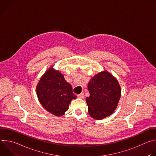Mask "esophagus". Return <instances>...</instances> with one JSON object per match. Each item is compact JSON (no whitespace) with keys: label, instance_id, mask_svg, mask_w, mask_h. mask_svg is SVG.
Masks as SVG:
<instances>
[{"label":"esophagus","instance_id":"obj_1","mask_svg":"<svg viewBox=\"0 0 156 156\" xmlns=\"http://www.w3.org/2000/svg\"><path fill=\"white\" fill-rule=\"evenodd\" d=\"M77 96H78L79 98H81V99H83V98H84V93H81V94H78V95H77Z\"/></svg>","mask_w":156,"mask_h":156}]
</instances>
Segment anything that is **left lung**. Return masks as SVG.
<instances>
[{
	"label": "left lung",
	"instance_id": "8db88e82",
	"mask_svg": "<svg viewBox=\"0 0 156 156\" xmlns=\"http://www.w3.org/2000/svg\"><path fill=\"white\" fill-rule=\"evenodd\" d=\"M90 96L86 98L88 112L96 120L112 114L119 102L121 89L117 80L107 71L96 75L89 82Z\"/></svg>",
	"mask_w": 156,
	"mask_h": 156
}]
</instances>
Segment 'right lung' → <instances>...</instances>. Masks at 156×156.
Listing matches in <instances>:
<instances>
[{"mask_svg":"<svg viewBox=\"0 0 156 156\" xmlns=\"http://www.w3.org/2000/svg\"><path fill=\"white\" fill-rule=\"evenodd\" d=\"M36 92L42 107L51 114L62 116L69 109V105L76 96L72 86L66 82L59 72L49 69L41 78Z\"/></svg>","mask_w":156,"mask_h":156,"instance_id":"right-lung-1","label":"right lung"}]
</instances>
